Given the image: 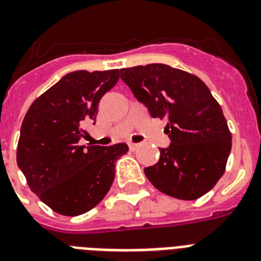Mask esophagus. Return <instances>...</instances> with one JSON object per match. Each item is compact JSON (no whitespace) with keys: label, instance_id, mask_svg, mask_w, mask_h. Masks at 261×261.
I'll return each instance as SVG.
<instances>
[{"label":"esophagus","instance_id":"esophagus-1","mask_svg":"<svg viewBox=\"0 0 261 261\" xmlns=\"http://www.w3.org/2000/svg\"><path fill=\"white\" fill-rule=\"evenodd\" d=\"M139 146H141L139 143H133V142H130V143H128V147H130L131 151L138 150V148H139Z\"/></svg>","mask_w":261,"mask_h":261}]
</instances>
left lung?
Here are the masks:
<instances>
[{
  "label": "left lung",
  "mask_w": 261,
  "mask_h": 261,
  "mask_svg": "<svg viewBox=\"0 0 261 261\" xmlns=\"http://www.w3.org/2000/svg\"><path fill=\"white\" fill-rule=\"evenodd\" d=\"M120 78L152 118H166L167 148L156 164L144 168L155 188L181 200L212 190L225 171L231 133L222 107L194 74L163 65L120 69Z\"/></svg>",
  "instance_id": "obj_1"
}]
</instances>
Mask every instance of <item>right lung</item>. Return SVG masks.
<instances>
[{
    "label": "right lung",
    "mask_w": 261,
    "mask_h": 261,
    "mask_svg": "<svg viewBox=\"0 0 261 261\" xmlns=\"http://www.w3.org/2000/svg\"><path fill=\"white\" fill-rule=\"evenodd\" d=\"M119 70H76L37 98L23 118L17 164L30 190L53 211L76 216L106 196L115 178V161L126 143L81 146L85 126L97 119L100 98L115 86Z\"/></svg>",
    "instance_id": "obj_1"
}]
</instances>
